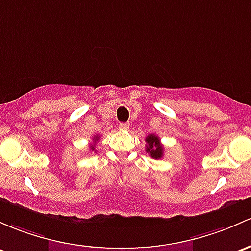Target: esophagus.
I'll use <instances>...</instances> for the list:
<instances>
[{
  "mask_svg": "<svg viewBox=\"0 0 251 251\" xmlns=\"http://www.w3.org/2000/svg\"><path fill=\"white\" fill-rule=\"evenodd\" d=\"M119 128L123 131H127L130 128V124L128 123H120L119 124Z\"/></svg>",
  "mask_w": 251,
  "mask_h": 251,
  "instance_id": "obj_1",
  "label": "esophagus"
}]
</instances>
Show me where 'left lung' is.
I'll return each instance as SVG.
<instances>
[{
    "instance_id": "8db88e82",
    "label": "left lung",
    "mask_w": 251,
    "mask_h": 251,
    "mask_svg": "<svg viewBox=\"0 0 251 251\" xmlns=\"http://www.w3.org/2000/svg\"><path fill=\"white\" fill-rule=\"evenodd\" d=\"M147 149L146 151L152 159H161L163 156V147L160 143V138L155 134H149L146 138Z\"/></svg>"
}]
</instances>
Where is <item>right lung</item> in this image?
Listing matches in <instances>:
<instances>
[{
  "label": "right lung",
  "mask_w": 251,
  "mask_h": 251,
  "mask_svg": "<svg viewBox=\"0 0 251 251\" xmlns=\"http://www.w3.org/2000/svg\"><path fill=\"white\" fill-rule=\"evenodd\" d=\"M99 139H100V137H99V136H95V137H94V139H92V142H94V143H92L91 146H90V148H91L92 150L95 149V146H96V142L99 141Z\"/></svg>",
  "instance_id": "1"
}]
</instances>
